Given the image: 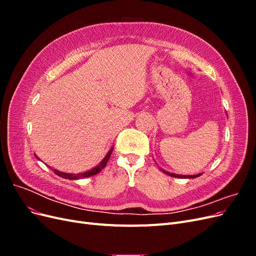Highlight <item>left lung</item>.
Here are the masks:
<instances>
[{
	"label": "left lung",
	"instance_id": "obj_1",
	"mask_svg": "<svg viewBox=\"0 0 256 256\" xmlns=\"http://www.w3.org/2000/svg\"><path fill=\"white\" fill-rule=\"evenodd\" d=\"M166 174H168V175H170V176H173V177H176V178H196V177H198V176H200L202 174H196V175H190V176H182V175H177V174H171V173H166V171H164Z\"/></svg>",
	"mask_w": 256,
	"mask_h": 256
}]
</instances>
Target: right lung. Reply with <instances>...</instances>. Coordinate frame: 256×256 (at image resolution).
I'll return each instance as SVG.
<instances>
[{
	"label": "right lung",
	"mask_w": 256,
	"mask_h": 256,
	"mask_svg": "<svg viewBox=\"0 0 256 256\" xmlns=\"http://www.w3.org/2000/svg\"><path fill=\"white\" fill-rule=\"evenodd\" d=\"M113 152V148L110 150V152H108L106 156L104 157V159L102 161V164H100L99 166H97L96 168H94L92 170H90V171L88 172H85V173H80V174H67V173H63V172H60V171H56V170H54V173H56L58 176H60L63 178H66V180H79V178H86V177H90V176H92L95 175L97 173H99L106 166V162L109 161L110 157H111V154ZM37 159H40L37 156H36Z\"/></svg>",
	"instance_id": "add662e5"
}]
</instances>
